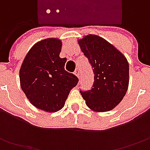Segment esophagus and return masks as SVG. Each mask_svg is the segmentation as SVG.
<instances>
[{
  "label": "esophagus",
  "mask_w": 150,
  "mask_h": 150,
  "mask_svg": "<svg viewBox=\"0 0 150 150\" xmlns=\"http://www.w3.org/2000/svg\"><path fill=\"white\" fill-rule=\"evenodd\" d=\"M74 74H75L78 78H80V72H79V69H76V71L74 72Z\"/></svg>",
  "instance_id": "1"
}]
</instances>
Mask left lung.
Instances as JSON below:
<instances>
[{
  "label": "left lung",
  "instance_id": "1",
  "mask_svg": "<svg viewBox=\"0 0 150 150\" xmlns=\"http://www.w3.org/2000/svg\"><path fill=\"white\" fill-rule=\"evenodd\" d=\"M78 42L93 68L94 83L89 91H80L91 110L98 112L113 109L127 93L129 66L119 50L99 36L88 34Z\"/></svg>",
  "mask_w": 150,
  "mask_h": 150
}]
</instances>
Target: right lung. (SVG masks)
Returning a JSON list of instances; mask_svg holds the SVG:
<instances>
[{
    "label": "right lung",
    "instance_id": "obj_1",
    "mask_svg": "<svg viewBox=\"0 0 150 150\" xmlns=\"http://www.w3.org/2000/svg\"><path fill=\"white\" fill-rule=\"evenodd\" d=\"M62 42L49 38L35 43L21 66V88L38 109L54 112L62 109L78 78L64 68L67 58L59 57Z\"/></svg>",
    "mask_w": 150,
    "mask_h": 150
}]
</instances>
